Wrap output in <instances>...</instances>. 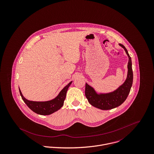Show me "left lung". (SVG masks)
Instances as JSON below:
<instances>
[{"mask_svg": "<svg viewBox=\"0 0 154 154\" xmlns=\"http://www.w3.org/2000/svg\"><path fill=\"white\" fill-rule=\"evenodd\" d=\"M119 45L124 49L129 58L128 74L125 82L115 90L106 93L98 92L93 87L85 83V95L88 102L93 106L101 110H109L121 105L128 97L133 83L131 58L125 46L121 44Z\"/></svg>", "mask_w": 154, "mask_h": 154, "instance_id": "left-lung-1", "label": "left lung"}]
</instances>
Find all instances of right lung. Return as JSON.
I'll return each mask as SVG.
<instances>
[{
	"label": "right lung",
	"instance_id": "1",
	"mask_svg": "<svg viewBox=\"0 0 154 154\" xmlns=\"http://www.w3.org/2000/svg\"><path fill=\"white\" fill-rule=\"evenodd\" d=\"M72 82H69L67 85L65 86L55 98L48 101L36 102L29 100L23 96L19 87V90L22 100L31 110L38 115H50L58 111L63 107L66 97L67 91Z\"/></svg>",
	"mask_w": 154,
	"mask_h": 154
}]
</instances>
